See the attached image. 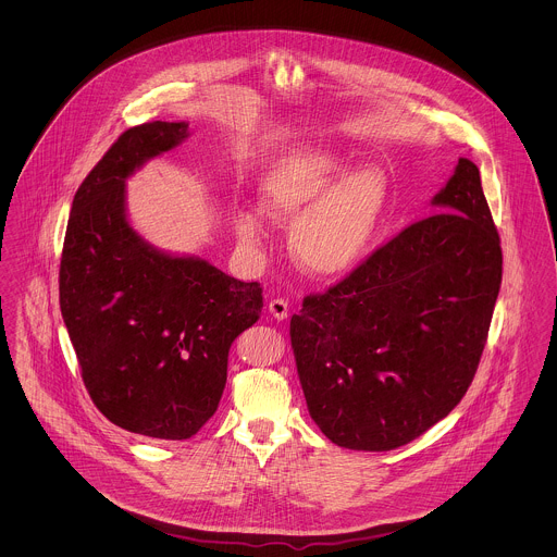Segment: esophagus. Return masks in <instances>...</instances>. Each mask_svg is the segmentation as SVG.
<instances>
[{
    "label": "esophagus",
    "instance_id": "esophagus-1",
    "mask_svg": "<svg viewBox=\"0 0 557 557\" xmlns=\"http://www.w3.org/2000/svg\"><path fill=\"white\" fill-rule=\"evenodd\" d=\"M268 311H270V315H272V318L283 321V319H287V315H289V305H287L285 300L276 298V300H270Z\"/></svg>",
    "mask_w": 557,
    "mask_h": 557
}]
</instances>
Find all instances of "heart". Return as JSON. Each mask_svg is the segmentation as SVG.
Here are the masks:
<instances>
[{"mask_svg":"<svg viewBox=\"0 0 557 557\" xmlns=\"http://www.w3.org/2000/svg\"><path fill=\"white\" fill-rule=\"evenodd\" d=\"M345 169L332 150L296 148L270 164L259 186L265 216L292 223V255L313 276H343L360 265L388 208V177L380 166ZM234 232L250 250L263 246L265 225L257 212H236Z\"/></svg>","mask_w":557,"mask_h":557,"instance_id":"obj_1","label":"heart"}]
</instances>
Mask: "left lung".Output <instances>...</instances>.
<instances>
[{"label": "left lung", "mask_w": 557, "mask_h": 557, "mask_svg": "<svg viewBox=\"0 0 557 557\" xmlns=\"http://www.w3.org/2000/svg\"><path fill=\"white\" fill-rule=\"evenodd\" d=\"M431 206L289 323L309 413L336 446L398 448L474 380L502 283L476 164L459 159Z\"/></svg>", "instance_id": "1"}]
</instances>
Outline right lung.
I'll use <instances>...</instances> for the list:
<instances>
[{
    "instance_id": "right-lung-1",
    "label": "right lung",
    "mask_w": 557,
    "mask_h": 557,
    "mask_svg": "<svg viewBox=\"0 0 557 557\" xmlns=\"http://www.w3.org/2000/svg\"><path fill=\"white\" fill-rule=\"evenodd\" d=\"M186 122L126 131L73 199L60 307L94 405L117 426L188 440L216 411L230 347L261 313L259 283L160 250L128 219L126 180L188 139Z\"/></svg>"
}]
</instances>
